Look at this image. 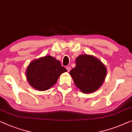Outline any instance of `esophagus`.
<instances>
[{
    "label": "esophagus",
    "instance_id": "esophagus-1",
    "mask_svg": "<svg viewBox=\"0 0 132 132\" xmlns=\"http://www.w3.org/2000/svg\"><path fill=\"white\" fill-rule=\"evenodd\" d=\"M66 69H67V70H68V72H69L71 69H70V66H68V67H66Z\"/></svg>",
    "mask_w": 132,
    "mask_h": 132
}]
</instances>
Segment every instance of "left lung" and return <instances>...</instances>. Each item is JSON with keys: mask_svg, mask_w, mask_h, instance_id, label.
<instances>
[{"mask_svg": "<svg viewBox=\"0 0 132 132\" xmlns=\"http://www.w3.org/2000/svg\"><path fill=\"white\" fill-rule=\"evenodd\" d=\"M76 66L69 74L75 84L84 93H90L102 85L106 75V68L93 55L82 54L76 59Z\"/></svg>", "mask_w": 132, "mask_h": 132, "instance_id": "1", "label": "left lung"}]
</instances>
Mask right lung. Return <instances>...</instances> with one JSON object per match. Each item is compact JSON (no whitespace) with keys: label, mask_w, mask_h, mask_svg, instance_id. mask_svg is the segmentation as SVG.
Returning <instances> with one entry per match:
<instances>
[{"label":"right lung","mask_w":132,"mask_h":132,"mask_svg":"<svg viewBox=\"0 0 132 132\" xmlns=\"http://www.w3.org/2000/svg\"><path fill=\"white\" fill-rule=\"evenodd\" d=\"M67 72L60 61L51 55L42 57L31 62L26 70L29 84L39 91H45L53 86L61 74Z\"/></svg>","instance_id":"right-lung-1"}]
</instances>
